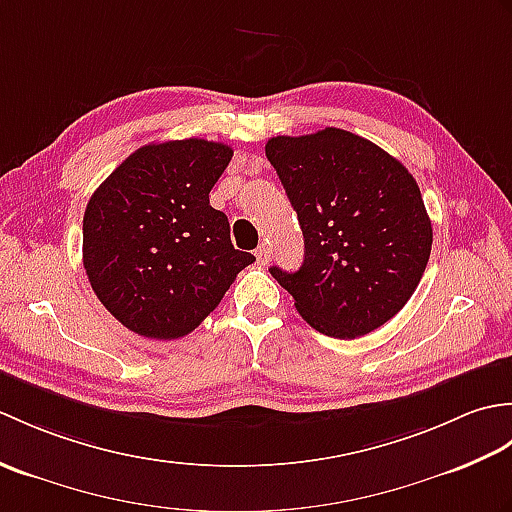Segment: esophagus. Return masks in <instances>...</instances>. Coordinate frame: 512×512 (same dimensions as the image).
Instances as JSON below:
<instances>
[{"label": "esophagus", "instance_id": "1", "mask_svg": "<svg viewBox=\"0 0 512 512\" xmlns=\"http://www.w3.org/2000/svg\"><path fill=\"white\" fill-rule=\"evenodd\" d=\"M255 257H257V264L259 266H268V262H270V248L266 244H262V246L255 250Z\"/></svg>", "mask_w": 512, "mask_h": 512}]
</instances>
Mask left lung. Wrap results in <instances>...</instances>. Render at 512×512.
Returning a JSON list of instances; mask_svg holds the SVG:
<instances>
[{
	"instance_id": "1",
	"label": "left lung",
	"mask_w": 512,
	"mask_h": 512,
	"mask_svg": "<svg viewBox=\"0 0 512 512\" xmlns=\"http://www.w3.org/2000/svg\"><path fill=\"white\" fill-rule=\"evenodd\" d=\"M266 158L303 231L297 273L270 268L314 330L356 339L411 299L431 255V220L416 180L378 145L336 127L275 136Z\"/></svg>"
}]
</instances>
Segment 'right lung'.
<instances>
[{"label":"right lung","instance_id":"right-lung-1","mask_svg":"<svg viewBox=\"0 0 512 512\" xmlns=\"http://www.w3.org/2000/svg\"><path fill=\"white\" fill-rule=\"evenodd\" d=\"M233 149L204 138L136 149L92 193L83 266L92 290L127 330L156 341L193 332L255 257L231 244L209 202Z\"/></svg>","mask_w":512,"mask_h":512}]
</instances>
